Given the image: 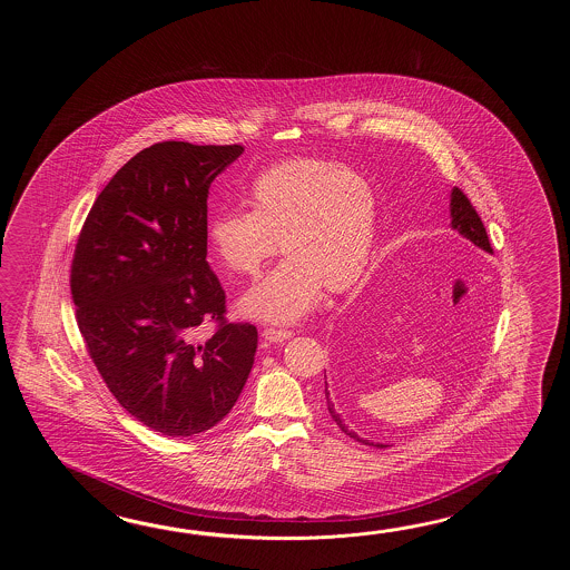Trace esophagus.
Returning <instances> with one entry per match:
<instances>
[{"mask_svg":"<svg viewBox=\"0 0 570 570\" xmlns=\"http://www.w3.org/2000/svg\"><path fill=\"white\" fill-rule=\"evenodd\" d=\"M291 336H293V332H289V330H277V327H267V330L263 332V338L267 340V342H273V344L285 342V340H289Z\"/></svg>","mask_w":570,"mask_h":570,"instance_id":"obj_1","label":"esophagus"}]
</instances>
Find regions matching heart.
Instances as JSON below:
<instances>
[{
  "mask_svg": "<svg viewBox=\"0 0 570 570\" xmlns=\"http://www.w3.org/2000/svg\"><path fill=\"white\" fill-rule=\"evenodd\" d=\"M248 209H222L207 222L219 263L256 275L277 253L285 258L246 291L240 309L261 322L289 324L312 312L326 285L351 287L371 255L376 197L358 173L326 158H291L248 187Z\"/></svg>",
  "mask_w": 570,
  "mask_h": 570,
  "instance_id": "obj_1",
  "label": "heart"
}]
</instances>
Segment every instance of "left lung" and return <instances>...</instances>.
<instances>
[{
	"label": "left lung",
	"mask_w": 570,
	"mask_h": 570,
	"mask_svg": "<svg viewBox=\"0 0 570 570\" xmlns=\"http://www.w3.org/2000/svg\"><path fill=\"white\" fill-rule=\"evenodd\" d=\"M450 226H452V230L459 232L462 238H466L469 243H473L476 248H481L484 253H493V248H491V244H489V236H487V230H484L483 222L479 218V214H476V209L471 206V202H469V197L462 194L459 187H454L452 191H450ZM385 291L383 287L381 289L371 291L366 297H364V302L358 305V307H354V312L348 315V320H346V326L351 327L352 332H358L361 336H364V332L368 334V332H373V330H368V327H373V320H376V315H381L383 312V305H385ZM348 327H346V332H348ZM356 334V336H358ZM354 336V334H352ZM326 405L327 412L332 415V420L336 422L340 430L346 434V436H351L352 440H356V442H361V444H366V446H376V449H387V444H381V442H373V440H366V438H361L354 430H352L351 425L344 422V417H342V413H340L338 403L336 400L332 397V393L327 391V381H326Z\"/></svg>",
	"instance_id": "1"
}]
</instances>
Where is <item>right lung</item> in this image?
Segmentation results:
<instances>
[{"label":"right lung","mask_w":570,"mask_h":570,"mask_svg":"<svg viewBox=\"0 0 570 570\" xmlns=\"http://www.w3.org/2000/svg\"><path fill=\"white\" fill-rule=\"evenodd\" d=\"M240 145L158 142L97 195L79 234L71 293L87 352L126 412L163 436L222 422L255 364L258 332L224 320L207 265L209 185ZM219 330L199 343L196 327Z\"/></svg>","instance_id":"obj_1"}]
</instances>
